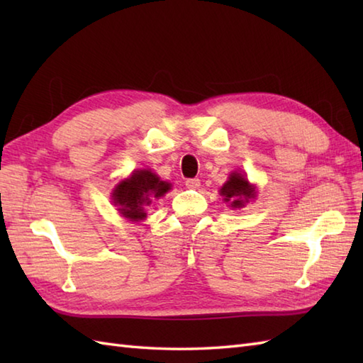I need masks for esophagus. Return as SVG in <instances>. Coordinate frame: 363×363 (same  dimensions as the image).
Returning <instances> with one entry per match:
<instances>
[{
    "label": "esophagus",
    "instance_id": "34e87169",
    "mask_svg": "<svg viewBox=\"0 0 363 363\" xmlns=\"http://www.w3.org/2000/svg\"><path fill=\"white\" fill-rule=\"evenodd\" d=\"M199 186H201V181H199L198 177H191V179H187V181H186V187H187V189H194V190H195V189H198Z\"/></svg>",
    "mask_w": 363,
    "mask_h": 363
}]
</instances>
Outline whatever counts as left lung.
<instances>
[{
	"mask_svg": "<svg viewBox=\"0 0 363 363\" xmlns=\"http://www.w3.org/2000/svg\"><path fill=\"white\" fill-rule=\"evenodd\" d=\"M221 195L225 196L226 203H230V207H243L245 203L254 198V189L242 174L233 173L229 181L221 187Z\"/></svg>",
	"mask_w": 363,
	"mask_h": 363,
	"instance_id": "left-lung-1",
	"label": "left lung"
}]
</instances>
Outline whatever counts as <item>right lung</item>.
Instances as JSON below:
<instances>
[{"label": "right lung", "instance_id": "obj_1", "mask_svg": "<svg viewBox=\"0 0 363 363\" xmlns=\"http://www.w3.org/2000/svg\"><path fill=\"white\" fill-rule=\"evenodd\" d=\"M168 190L169 184L160 181L157 174L150 169H138L113 190V203L126 218L143 220L146 217L145 207L150 206L154 198L164 196Z\"/></svg>", "mask_w": 363, "mask_h": 363}]
</instances>
